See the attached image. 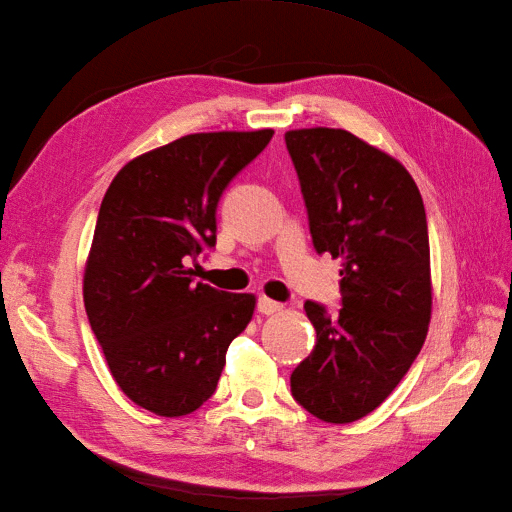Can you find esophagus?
<instances>
[{
	"label": "esophagus",
	"mask_w": 512,
	"mask_h": 512,
	"mask_svg": "<svg viewBox=\"0 0 512 512\" xmlns=\"http://www.w3.org/2000/svg\"><path fill=\"white\" fill-rule=\"evenodd\" d=\"M256 309H258L260 314L273 316V314H277V312H282V303H277V301L267 299V297H260L258 303H256Z\"/></svg>",
	"instance_id": "34e87169"
}]
</instances>
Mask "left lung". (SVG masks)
I'll return each mask as SVG.
<instances>
[{
    "instance_id": "8db88e82",
    "label": "left lung",
    "mask_w": 512,
    "mask_h": 512,
    "mask_svg": "<svg viewBox=\"0 0 512 512\" xmlns=\"http://www.w3.org/2000/svg\"><path fill=\"white\" fill-rule=\"evenodd\" d=\"M318 254L342 260V309L305 301L312 354L290 391L327 423L359 421L406 376L431 318L429 235L408 170L346 130L286 132Z\"/></svg>"
}]
</instances>
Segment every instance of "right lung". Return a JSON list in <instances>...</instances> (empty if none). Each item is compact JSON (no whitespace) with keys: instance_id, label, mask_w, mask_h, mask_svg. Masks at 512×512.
Masks as SVG:
<instances>
[{"instance_id":"obj_1","label":"right lung","mask_w":512,"mask_h":512,"mask_svg":"<svg viewBox=\"0 0 512 512\" xmlns=\"http://www.w3.org/2000/svg\"><path fill=\"white\" fill-rule=\"evenodd\" d=\"M273 130L188 134L123 166L102 198L83 299L108 369L136 406L183 416L215 393L226 350L252 320L254 294L194 284L215 247L228 183Z\"/></svg>"}]
</instances>
